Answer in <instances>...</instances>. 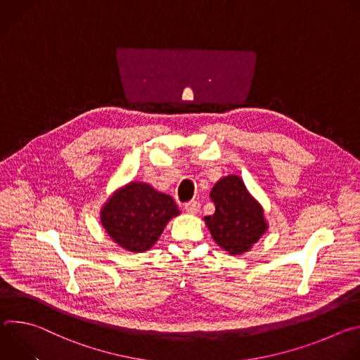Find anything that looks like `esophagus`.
I'll use <instances>...</instances> for the list:
<instances>
[{"instance_id": "1", "label": "esophagus", "mask_w": 360, "mask_h": 360, "mask_svg": "<svg viewBox=\"0 0 360 360\" xmlns=\"http://www.w3.org/2000/svg\"><path fill=\"white\" fill-rule=\"evenodd\" d=\"M199 208H200V205H199V202H196V200H191V202L185 203V207H184V210H185L188 214H192V215L198 214V212H199Z\"/></svg>"}]
</instances>
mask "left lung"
<instances>
[{"label": "left lung", "mask_w": 360, "mask_h": 360, "mask_svg": "<svg viewBox=\"0 0 360 360\" xmlns=\"http://www.w3.org/2000/svg\"><path fill=\"white\" fill-rule=\"evenodd\" d=\"M215 214L205 217L214 240L229 255H242L268 231L262 205L246 189L238 175L221 178L210 193Z\"/></svg>", "instance_id": "left-lung-1"}]
</instances>
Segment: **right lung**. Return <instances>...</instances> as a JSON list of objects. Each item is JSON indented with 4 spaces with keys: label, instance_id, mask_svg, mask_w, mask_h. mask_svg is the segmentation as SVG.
<instances>
[{
    "label": "right lung",
    "instance_id": "add662e5",
    "mask_svg": "<svg viewBox=\"0 0 360 360\" xmlns=\"http://www.w3.org/2000/svg\"><path fill=\"white\" fill-rule=\"evenodd\" d=\"M181 211L172 196L149 184L132 181L117 189L101 210L108 236L128 252H145L157 243L167 224Z\"/></svg>",
    "mask_w": 360,
    "mask_h": 360
}]
</instances>
